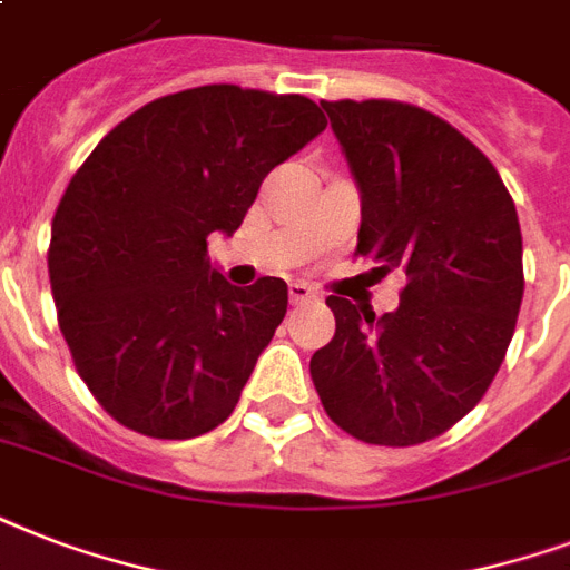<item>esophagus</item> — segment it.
Returning a JSON list of instances; mask_svg holds the SVG:
<instances>
[{
  "label": "esophagus",
  "mask_w": 570,
  "mask_h": 570,
  "mask_svg": "<svg viewBox=\"0 0 570 570\" xmlns=\"http://www.w3.org/2000/svg\"><path fill=\"white\" fill-rule=\"evenodd\" d=\"M313 298H316V293H313V289L307 284H302V281H295V284H289V302H293V304L313 302Z\"/></svg>",
  "instance_id": "1"
}]
</instances>
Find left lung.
<instances>
[{
	"label": "left lung",
	"mask_w": 570,
	"mask_h": 570,
	"mask_svg": "<svg viewBox=\"0 0 570 570\" xmlns=\"http://www.w3.org/2000/svg\"><path fill=\"white\" fill-rule=\"evenodd\" d=\"M361 189L357 250L399 272V307L328 295L337 331L311 357L334 423L379 446L432 441L473 411L512 343L523 298L514 200L488 156L432 111L322 100Z\"/></svg>",
	"instance_id": "8db88e82"
}]
</instances>
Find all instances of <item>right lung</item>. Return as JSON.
<instances>
[{
	"label": "right lung",
	"mask_w": 570,
	"mask_h": 570,
	"mask_svg": "<svg viewBox=\"0 0 570 570\" xmlns=\"http://www.w3.org/2000/svg\"><path fill=\"white\" fill-rule=\"evenodd\" d=\"M328 120L302 94L204 85L120 120L67 183L49 284L76 373L120 425L186 441L239 402L286 313V284L230 286L206 236Z\"/></svg>",
	"instance_id": "1"
}]
</instances>
